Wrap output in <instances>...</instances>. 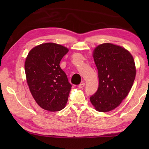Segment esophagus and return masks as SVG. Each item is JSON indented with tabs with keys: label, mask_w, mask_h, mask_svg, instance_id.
<instances>
[{
	"label": "esophagus",
	"mask_w": 149,
	"mask_h": 149,
	"mask_svg": "<svg viewBox=\"0 0 149 149\" xmlns=\"http://www.w3.org/2000/svg\"><path fill=\"white\" fill-rule=\"evenodd\" d=\"M84 85H85V83H84V82H82V83L80 84H79L78 88H80V89H81V88H83L84 86Z\"/></svg>",
	"instance_id": "obj_1"
}]
</instances>
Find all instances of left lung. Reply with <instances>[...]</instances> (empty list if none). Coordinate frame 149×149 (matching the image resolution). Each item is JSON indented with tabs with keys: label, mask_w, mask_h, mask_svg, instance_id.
Returning <instances> with one entry per match:
<instances>
[{
	"label": "left lung",
	"mask_w": 149,
	"mask_h": 149,
	"mask_svg": "<svg viewBox=\"0 0 149 149\" xmlns=\"http://www.w3.org/2000/svg\"><path fill=\"white\" fill-rule=\"evenodd\" d=\"M99 74V88L90 98L98 111L108 112L127 97L136 77L131 53L123 47L106 43L97 46L93 54Z\"/></svg>",
	"instance_id": "8db88e82"
}]
</instances>
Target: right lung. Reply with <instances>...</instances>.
Here are the masks:
<instances>
[{
	"label": "right lung",
	"instance_id": "add662e5",
	"mask_svg": "<svg viewBox=\"0 0 149 149\" xmlns=\"http://www.w3.org/2000/svg\"><path fill=\"white\" fill-rule=\"evenodd\" d=\"M68 49L46 43L30 50L25 62L27 83L33 98L42 108L58 111L64 108L72 85L59 63Z\"/></svg>",
	"mask_w": 149,
	"mask_h": 149
}]
</instances>
